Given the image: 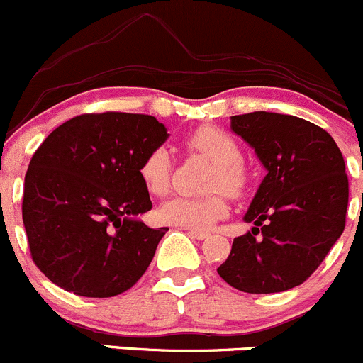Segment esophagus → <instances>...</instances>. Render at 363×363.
<instances>
[{
  "mask_svg": "<svg viewBox=\"0 0 363 363\" xmlns=\"http://www.w3.org/2000/svg\"><path fill=\"white\" fill-rule=\"evenodd\" d=\"M190 236H192V238H196V240H206L210 235H208V233H204V231H194V229H192V231H190Z\"/></svg>",
  "mask_w": 363,
  "mask_h": 363,
  "instance_id": "34e87169",
  "label": "esophagus"
}]
</instances>
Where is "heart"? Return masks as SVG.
<instances>
[{
	"mask_svg": "<svg viewBox=\"0 0 363 363\" xmlns=\"http://www.w3.org/2000/svg\"><path fill=\"white\" fill-rule=\"evenodd\" d=\"M190 152L199 153L213 162L210 186L222 189L229 196H238L247 185V171L242 162V150L233 135L217 127H201L185 139ZM173 160L166 146H157L143 159L139 177L153 196H164L171 185ZM228 213V204L220 194L208 197L174 196L160 206L159 215L166 224L178 228L208 229Z\"/></svg>",
	"mask_w": 363,
	"mask_h": 363,
	"instance_id": "heart-1",
	"label": "heart"
}]
</instances>
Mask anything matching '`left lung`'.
<instances>
[{
  "label": "left lung",
  "instance_id": "8db88e82",
  "mask_svg": "<svg viewBox=\"0 0 363 363\" xmlns=\"http://www.w3.org/2000/svg\"><path fill=\"white\" fill-rule=\"evenodd\" d=\"M231 130L267 169L218 275L243 293H281L307 281L346 225V164L332 135L291 114L231 116Z\"/></svg>",
  "mask_w": 363,
  "mask_h": 363
}]
</instances>
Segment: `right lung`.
<instances>
[{
  "label": "right lung",
  "instance_id": "1",
  "mask_svg": "<svg viewBox=\"0 0 363 363\" xmlns=\"http://www.w3.org/2000/svg\"><path fill=\"white\" fill-rule=\"evenodd\" d=\"M169 134L148 114H81L45 138L24 178L23 222L42 274L79 296L130 289L152 263L167 228L139 215L152 201L143 159Z\"/></svg>",
  "mask_w": 363,
  "mask_h": 363
}]
</instances>
